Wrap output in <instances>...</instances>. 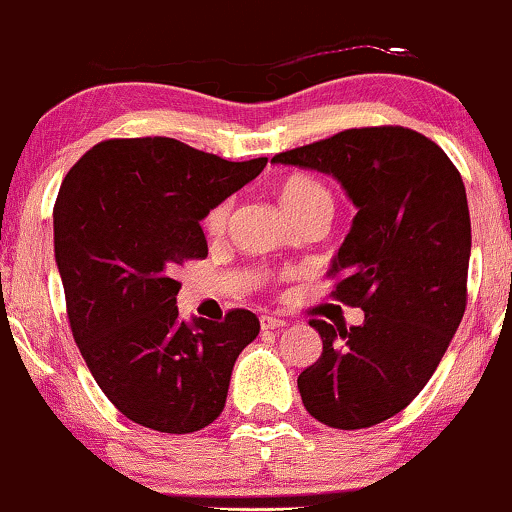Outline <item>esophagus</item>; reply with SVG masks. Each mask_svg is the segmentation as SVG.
<instances>
[{
    "mask_svg": "<svg viewBox=\"0 0 512 512\" xmlns=\"http://www.w3.org/2000/svg\"><path fill=\"white\" fill-rule=\"evenodd\" d=\"M261 327L263 330H280V327H285L287 323L282 318H275V315H261Z\"/></svg>",
    "mask_w": 512,
    "mask_h": 512,
    "instance_id": "1",
    "label": "esophagus"
}]
</instances>
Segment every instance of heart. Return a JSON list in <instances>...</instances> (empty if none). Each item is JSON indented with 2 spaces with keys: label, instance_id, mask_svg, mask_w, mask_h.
<instances>
[{
  "label": "heart",
  "instance_id": "1",
  "mask_svg": "<svg viewBox=\"0 0 512 512\" xmlns=\"http://www.w3.org/2000/svg\"><path fill=\"white\" fill-rule=\"evenodd\" d=\"M277 197H280V204L285 208L289 218H301V216H334V201L332 189L325 185L323 180L315 178V175L308 173H292L287 175L285 180L277 187ZM227 216H230V204L223 201V204L213 206L204 218V227L211 235H220L225 230Z\"/></svg>",
  "mask_w": 512,
  "mask_h": 512
}]
</instances>
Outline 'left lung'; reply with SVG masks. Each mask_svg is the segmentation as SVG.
<instances>
[{
    "label": "left lung",
    "mask_w": 512,
    "mask_h": 512,
    "mask_svg": "<svg viewBox=\"0 0 512 512\" xmlns=\"http://www.w3.org/2000/svg\"><path fill=\"white\" fill-rule=\"evenodd\" d=\"M273 163L332 175L358 208L330 275H342L334 299L365 320H311L323 353L296 380L301 401L334 430L389 420L430 382L468 304L463 178L444 149L399 125L337 132Z\"/></svg>",
    "instance_id": "1"
}]
</instances>
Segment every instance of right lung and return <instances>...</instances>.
Masks as SVG:
<instances>
[{
    "label": "right lung",
    "instance_id": "right-lung-1",
    "mask_svg": "<svg viewBox=\"0 0 512 512\" xmlns=\"http://www.w3.org/2000/svg\"><path fill=\"white\" fill-rule=\"evenodd\" d=\"M268 159L225 161L170 137L94 144L54 206V258L73 339L106 399L156 432L204 430L223 413L237 356L261 323L178 318L175 268L206 258L201 220Z\"/></svg>",
    "mask_w": 512,
    "mask_h": 512
}]
</instances>
